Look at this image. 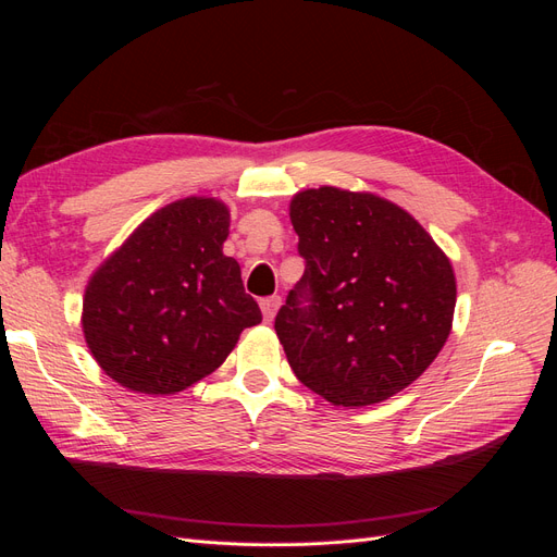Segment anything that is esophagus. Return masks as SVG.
<instances>
[{"mask_svg":"<svg viewBox=\"0 0 557 557\" xmlns=\"http://www.w3.org/2000/svg\"><path fill=\"white\" fill-rule=\"evenodd\" d=\"M278 307H281V297H278V295H274V297H264V299L260 301V309H262V315H264L267 323H272L274 315H276V311H278Z\"/></svg>","mask_w":557,"mask_h":557,"instance_id":"34e87169","label":"esophagus"}]
</instances>
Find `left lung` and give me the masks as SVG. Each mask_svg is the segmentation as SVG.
Instances as JSON below:
<instances>
[{
  "instance_id": "left-lung-1",
  "label": "left lung",
  "mask_w": 557,
  "mask_h": 557,
  "mask_svg": "<svg viewBox=\"0 0 557 557\" xmlns=\"http://www.w3.org/2000/svg\"><path fill=\"white\" fill-rule=\"evenodd\" d=\"M290 221L307 267L274 330L295 376L336 407L397 395L450 334V260L413 215L372 193L301 190Z\"/></svg>"
}]
</instances>
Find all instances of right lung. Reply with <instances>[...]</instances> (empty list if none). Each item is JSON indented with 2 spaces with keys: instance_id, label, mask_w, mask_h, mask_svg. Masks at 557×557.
<instances>
[{
  "instance_id": "right-lung-1",
  "label": "right lung",
  "mask_w": 557,
  "mask_h": 557,
  "mask_svg": "<svg viewBox=\"0 0 557 557\" xmlns=\"http://www.w3.org/2000/svg\"><path fill=\"white\" fill-rule=\"evenodd\" d=\"M230 209L185 197L156 211L90 276L81 325L97 364L129 391L174 395L215 372L262 320L223 252Z\"/></svg>"
}]
</instances>
